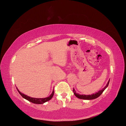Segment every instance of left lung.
Returning a JSON list of instances; mask_svg holds the SVG:
<instances>
[{
    "label": "left lung",
    "mask_w": 126,
    "mask_h": 126,
    "mask_svg": "<svg viewBox=\"0 0 126 126\" xmlns=\"http://www.w3.org/2000/svg\"><path fill=\"white\" fill-rule=\"evenodd\" d=\"M110 81V80H109V81H108V82H107V84H106V85L102 90L99 91L98 92L95 93V94H93L91 95H80L79 94L76 93V91H75L74 88L73 89V92L76 97H77L79 98H80V99H88V100H91V99H95L100 96V95L102 94V93L104 92V91L107 88L108 84H109Z\"/></svg>",
    "instance_id": "1"
}]
</instances>
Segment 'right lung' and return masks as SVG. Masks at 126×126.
<instances>
[{"label": "right lung", "mask_w": 126, "mask_h": 126, "mask_svg": "<svg viewBox=\"0 0 126 126\" xmlns=\"http://www.w3.org/2000/svg\"><path fill=\"white\" fill-rule=\"evenodd\" d=\"M17 90L19 92V93H20V94L21 95L22 97H23L24 98L27 99L28 101H29V102L34 103V104H43L44 103L47 101H49L50 99H51V98L53 97V95L54 94V89L53 91V92L50 95V96L47 97H45V98H33V97H30L29 96H27V95H26L23 93H22L21 92H20L19 90L18 89V88H16Z\"/></svg>", "instance_id": "add662e5"}]
</instances>
